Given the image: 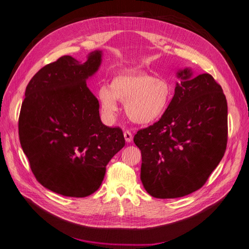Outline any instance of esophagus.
I'll list each match as a JSON object with an SVG mask.
<instances>
[{
  "instance_id": "esophagus-1",
  "label": "esophagus",
  "mask_w": 249,
  "mask_h": 249,
  "mask_svg": "<svg viewBox=\"0 0 249 249\" xmlns=\"http://www.w3.org/2000/svg\"><path fill=\"white\" fill-rule=\"evenodd\" d=\"M124 137H125L126 142H132V138H133V136H132L131 131L125 130V131H124Z\"/></svg>"
}]
</instances>
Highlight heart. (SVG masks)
<instances>
[{
  "instance_id": "1",
  "label": "heart",
  "mask_w": 249,
  "mask_h": 249,
  "mask_svg": "<svg viewBox=\"0 0 249 249\" xmlns=\"http://www.w3.org/2000/svg\"><path fill=\"white\" fill-rule=\"evenodd\" d=\"M174 89L163 78L148 73H121L115 75L110 85L98 89L102 111L107 118L118 110L117 101L125 102V112L137 124H150L163 116L173 100Z\"/></svg>"
}]
</instances>
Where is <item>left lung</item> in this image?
Masks as SVG:
<instances>
[{"label":"left lung","mask_w":249,"mask_h":249,"mask_svg":"<svg viewBox=\"0 0 249 249\" xmlns=\"http://www.w3.org/2000/svg\"><path fill=\"white\" fill-rule=\"evenodd\" d=\"M182 79L167 112L155 124L140 129L134 143L142 150L140 179L156 198H176L201 188L224 157L228 139V107L212 75Z\"/></svg>","instance_id":"8db88e82"}]
</instances>
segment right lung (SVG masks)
<instances>
[{"instance_id": "add662e5", "label": "right lung", "mask_w": 249, "mask_h": 249, "mask_svg": "<svg viewBox=\"0 0 249 249\" xmlns=\"http://www.w3.org/2000/svg\"><path fill=\"white\" fill-rule=\"evenodd\" d=\"M102 52L80 63L63 56L46 65L26 86L19 115V139L36 180L64 196L98 190L106 166L125 145L120 127L100 118L98 99L86 79L98 71Z\"/></svg>"}]
</instances>
